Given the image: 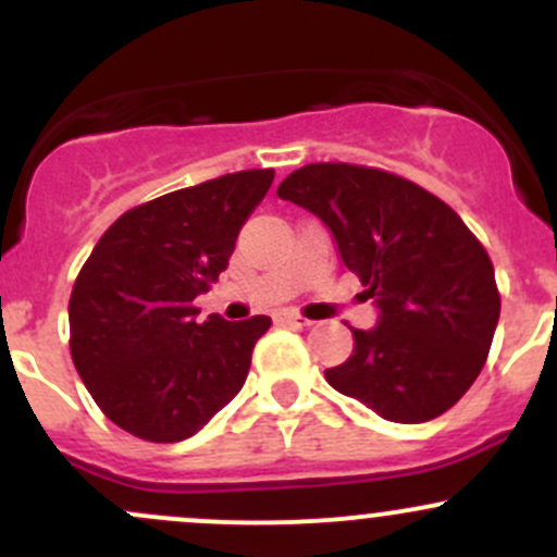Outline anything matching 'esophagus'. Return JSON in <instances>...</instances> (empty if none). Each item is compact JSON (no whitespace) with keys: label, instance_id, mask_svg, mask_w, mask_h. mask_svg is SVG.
I'll list each match as a JSON object with an SVG mask.
<instances>
[{"label":"esophagus","instance_id":"obj_1","mask_svg":"<svg viewBox=\"0 0 557 557\" xmlns=\"http://www.w3.org/2000/svg\"><path fill=\"white\" fill-rule=\"evenodd\" d=\"M277 320L280 323L290 325V329H307V325H312V320L301 318V314H296V312H283Z\"/></svg>","mask_w":557,"mask_h":557}]
</instances>
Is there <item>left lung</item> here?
<instances>
[{
	"mask_svg": "<svg viewBox=\"0 0 557 557\" xmlns=\"http://www.w3.org/2000/svg\"><path fill=\"white\" fill-rule=\"evenodd\" d=\"M277 196L329 226L367 285L377 325L352 329V356L325 380L393 423H425L453 407L485 367L502 296L485 247L458 212L398 174L307 164Z\"/></svg>",
	"mask_w": 557,
	"mask_h": 557,
	"instance_id": "obj_1",
	"label": "left lung"
}]
</instances>
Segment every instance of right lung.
I'll return each instance as SVG.
<instances>
[{
  "label": "right lung",
  "instance_id": "1",
  "mask_svg": "<svg viewBox=\"0 0 557 557\" xmlns=\"http://www.w3.org/2000/svg\"><path fill=\"white\" fill-rule=\"evenodd\" d=\"M247 170L123 212L83 263L70 350L99 409L145 442H183L243 391L267 314L196 323L194 299L228 267L239 228L272 185Z\"/></svg>",
  "mask_w": 557,
  "mask_h": 557
}]
</instances>
